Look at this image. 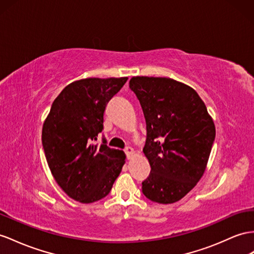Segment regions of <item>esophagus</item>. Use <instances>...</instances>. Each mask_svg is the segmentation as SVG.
Wrapping results in <instances>:
<instances>
[{"instance_id": "obj_1", "label": "esophagus", "mask_w": 254, "mask_h": 254, "mask_svg": "<svg viewBox=\"0 0 254 254\" xmlns=\"http://www.w3.org/2000/svg\"><path fill=\"white\" fill-rule=\"evenodd\" d=\"M125 152H126V154H127V159H131V158L133 157V154H134V149H133L132 147H127V148L125 149Z\"/></svg>"}]
</instances>
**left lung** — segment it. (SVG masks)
Masks as SVG:
<instances>
[{
  "label": "left lung",
  "mask_w": 254,
  "mask_h": 254,
  "mask_svg": "<svg viewBox=\"0 0 254 254\" xmlns=\"http://www.w3.org/2000/svg\"><path fill=\"white\" fill-rule=\"evenodd\" d=\"M129 88L144 112L147 138L142 151L151 172L142 193L159 204L178 201L203 176L216 127L196 91L166 77L136 76Z\"/></svg>",
  "instance_id": "left-lung-1"
}]
</instances>
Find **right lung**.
Returning a JSON list of instances; mask_svg holds the SVG:
<instances>
[{
	"mask_svg": "<svg viewBox=\"0 0 254 254\" xmlns=\"http://www.w3.org/2000/svg\"><path fill=\"white\" fill-rule=\"evenodd\" d=\"M127 77L86 78L65 87L43 125L42 142L51 174L70 198L83 204L110 192L126 163L122 150L95 144L107 103Z\"/></svg>",
	"mask_w": 254,
	"mask_h": 254,
	"instance_id": "1",
	"label": "right lung"
}]
</instances>
